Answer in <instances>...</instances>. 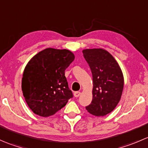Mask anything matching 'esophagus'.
Here are the masks:
<instances>
[{"instance_id":"esophagus-1","label":"esophagus","mask_w":148,"mask_h":148,"mask_svg":"<svg viewBox=\"0 0 148 148\" xmlns=\"http://www.w3.org/2000/svg\"><path fill=\"white\" fill-rule=\"evenodd\" d=\"M80 95H81V92H75L74 93V95L75 97H79Z\"/></svg>"}]
</instances>
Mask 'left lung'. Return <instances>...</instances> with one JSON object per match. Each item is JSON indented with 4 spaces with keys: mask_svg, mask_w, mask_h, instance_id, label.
<instances>
[{
    "mask_svg": "<svg viewBox=\"0 0 148 148\" xmlns=\"http://www.w3.org/2000/svg\"><path fill=\"white\" fill-rule=\"evenodd\" d=\"M82 53L93 77L92 101L86 110L95 116H104L118 104L124 87V77L114 57L103 49H84Z\"/></svg>",
    "mask_w": 148,
    "mask_h": 148,
    "instance_id": "8db88e82",
    "label": "left lung"
}]
</instances>
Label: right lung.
<instances>
[{
	"label": "right lung",
	"instance_id": "1",
	"mask_svg": "<svg viewBox=\"0 0 148 148\" xmlns=\"http://www.w3.org/2000/svg\"><path fill=\"white\" fill-rule=\"evenodd\" d=\"M74 58L67 49L47 48L28 62L21 88L28 106L36 114L44 117L53 115L72 97L65 70Z\"/></svg>",
	"mask_w": 148,
	"mask_h": 148
}]
</instances>
